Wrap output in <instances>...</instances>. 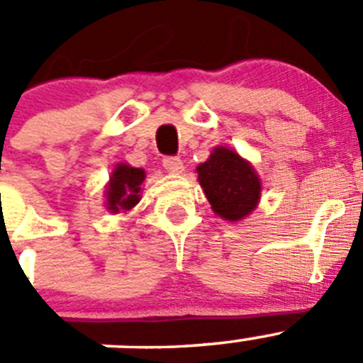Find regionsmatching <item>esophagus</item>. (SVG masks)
Listing matches in <instances>:
<instances>
[{
	"label": "esophagus",
	"instance_id": "1",
	"mask_svg": "<svg viewBox=\"0 0 363 363\" xmlns=\"http://www.w3.org/2000/svg\"><path fill=\"white\" fill-rule=\"evenodd\" d=\"M162 166L170 174H182V170H184V164H182V161L179 157H164L162 159Z\"/></svg>",
	"mask_w": 363,
	"mask_h": 363
}]
</instances>
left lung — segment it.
<instances>
[{
	"label": "left lung",
	"instance_id": "1",
	"mask_svg": "<svg viewBox=\"0 0 363 363\" xmlns=\"http://www.w3.org/2000/svg\"><path fill=\"white\" fill-rule=\"evenodd\" d=\"M197 174L213 211L223 220L238 222L258 206L262 181L238 152L216 147L208 161L197 166Z\"/></svg>",
	"mask_w": 363,
	"mask_h": 363
}]
</instances>
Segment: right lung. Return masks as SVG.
I'll return each instance as SVG.
<instances>
[{
    "mask_svg": "<svg viewBox=\"0 0 363 363\" xmlns=\"http://www.w3.org/2000/svg\"><path fill=\"white\" fill-rule=\"evenodd\" d=\"M145 181L143 168H134L130 164L120 162L113 170L111 181L107 184V209L111 213L130 211L140 202L141 184Z\"/></svg>",
    "mask_w": 363,
    "mask_h": 363,
    "instance_id": "obj_1",
    "label": "right lung"
}]
</instances>
